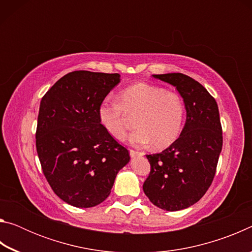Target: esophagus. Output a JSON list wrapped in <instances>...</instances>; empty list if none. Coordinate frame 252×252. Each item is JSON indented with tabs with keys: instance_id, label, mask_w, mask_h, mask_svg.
Returning <instances> with one entry per match:
<instances>
[{
	"instance_id": "obj_1",
	"label": "esophagus",
	"mask_w": 252,
	"mask_h": 252,
	"mask_svg": "<svg viewBox=\"0 0 252 252\" xmlns=\"http://www.w3.org/2000/svg\"><path fill=\"white\" fill-rule=\"evenodd\" d=\"M129 152H130L131 158H135V157H138V156H143L142 152H138V151H134V150H130Z\"/></svg>"
}]
</instances>
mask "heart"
Here are the masks:
<instances>
[{"instance_id":"heart-1","label":"heart","mask_w":252,"mask_h":252,"mask_svg":"<svg viewBox=\"0 0 252 252\" xmlns=\"http://www.w3.org/2000/svg\"><path fill=\"white\" fill-rule=\"evenodd\" d=\"M126 112H139L135 119L136 129L127 141L135 147L155 142L157 148H164L176 141L180 134L185 105L176 92L144 82L132 84L120 91L119 101L106 97L99 105V120L113 138L122 139L126 135Z\"/></svg>"}]
</instances>
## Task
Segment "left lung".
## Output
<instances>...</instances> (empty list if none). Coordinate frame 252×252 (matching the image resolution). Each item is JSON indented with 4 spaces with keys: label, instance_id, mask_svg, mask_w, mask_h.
I'll return each instance as SVG.
<instances>
[{
    "label": "left lung",
    "instance_id": "8db88e82",
    "mask_svg": "<svg viewBox=\"0 0 252 252\" xmlns=\"http://www.w3.org/2000/svg\"><path fill=\"white\" fill-rule=\"evenodd\" d=\"M173 85L187 112L181 134L160 153L147 155L151 171L143 191L155 206L178 211L198 202L215 178L222 149L219 109L216 100L197 81L182 73L153 74Z\"/></svg>",
    "mask_w": 252,
    "mask_h": 252
}]
</instances>
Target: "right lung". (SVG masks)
Masks as SVG:
<instances>
[{"mask_svg":"<svg viewBox=\"0 0 252 252\" xmlns=\"http://www.w3.org/2000/svg\"><path fill=\"white\" fill-rule=\"evenodd\" d=\"M119 73L74 71L42 97L36 151L54 193L76 208L97 206L109 197L129 151L105 131L99 105L120 83Z\"/></svg>","mask_w":252,"mask_h":252,"instance_id":"obj_1","label":"right lung"}]
</instances>
